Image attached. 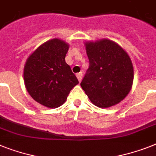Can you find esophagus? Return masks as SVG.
Segmentation results:
<instances>
[{"mask_svg": "<svg viewBox=\"0 0 156 156\" xmlns=\"http://www.w3.org/2000/svg\"><path fill=\"white\" fill-rule=\"evenodd\" d=\"M82 76H83V73H77L76 74V77H77V79H78V80L80 82L81 80H82Z\"/></svg>", "mask_w": 156, "mask_h": 156, "instance_id": "34e87169", "label": "esophagus"}]
</instances>
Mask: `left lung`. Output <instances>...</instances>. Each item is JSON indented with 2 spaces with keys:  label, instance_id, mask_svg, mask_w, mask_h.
<instances>
[{
  "label": "left lung",
  "instance_id": "1",
  "mask_svg": "<svg viewBox=\"0 0 156 156\" xmlns=\"http://www.w3.org/2000/svg\"><path fill=\"white\" fill-rule=\"evenodd\" d=\"M89 60L80 85L93 104L108 108L125 98L134 78L129 56L119 44L104 39L85 44Z\"/></svg>",
  "mask_w": 156,
  "mask_h": 156
}]
</instances>
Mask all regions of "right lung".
<instances>
[{"mask_svg": "<svg viewBox=\"0 0 156 156\" xmlns=\"http://www.w3.org/2000/svg\"><path fill=\"white\" fill-rule=\"evenodd\" d=\"M69 45L59 39L47 41L30 55L24 69L26 89L33 100L48 108L62 105L79 83L65 62Z\"/></svg>", "mask_w": 156, "mask_h": 156, "instance_id": "1", "label": "right lung"}]
</instances>
